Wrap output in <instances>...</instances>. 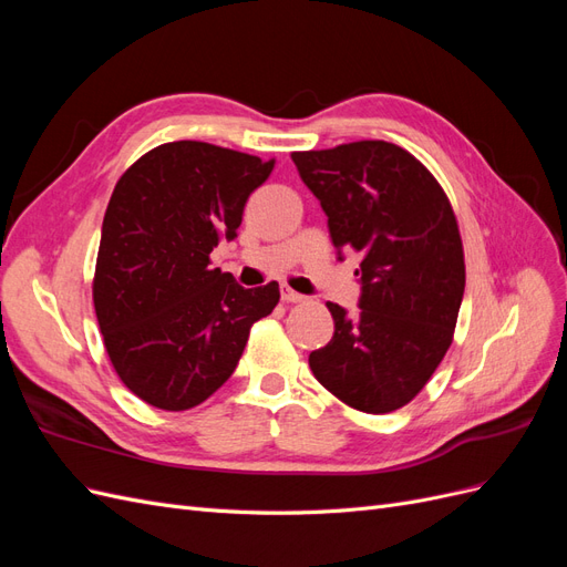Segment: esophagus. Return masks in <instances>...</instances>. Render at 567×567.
Listing matches in <instances>:
<instances>
[{
	"mask_svg": "<svg viewBox=\"0 0 567 567\" xmlns=\"http://www.w3.org/2000/svg\"><path fill=\"white\" fill-rule=\"evenodd\" d=\"M281 300H284V302H302V300H305V296L296 293V290H293V288H288V286H284V288H281Z\"/></svg>",
	"mask_w": 567,
	"mask_h": 567,
	"instance_id": "esophagus-1",
	"label": "esophagus"
}]
</instances>
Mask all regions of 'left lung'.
Masks as SVG:
<instances>
[{
	"label": "left lung",
	"instance_id": "obj_1",
	"mask_svg": "<svg viewBox=\"0 0 567 567\" xmlns=\"http://www.w3.org/2000/svg\"><path fill=\"white\" fill-rule=\"evenodd\" d=\"M290 158L329 217L333 246L362 255L359 312L326 302L336 331L310 369L340 402L388 414L416 398L454 340L466 262L452 203L398 144L352 142Z\"/></svg>",
	"mask_w": 567,
	"mask_h": 567
}]
</instances>
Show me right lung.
Masks as SVG:
<instances>
[{"mask_svg":"<svg viewBox=\"0 0 567 567\" xmlns=\"http://www.w3.org/2000/svg\"><path fill=\"white\" fill-rule=\"evenodd\" d=\"M274 161L205 142L151 148L109 200L92 298L120 381L165 411L198 406L227 383L279 284L244 288L210 267L236 236Z\"/></svg>","mask_w":567,"mask_h":567,"instance_id":"right-lung-1","label":"right lung"}]
</instances>
